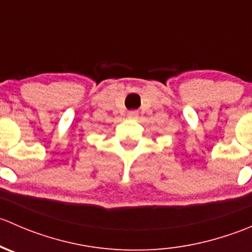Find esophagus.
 <instances>
[{"instance_id":"34e87169","label":"esophagus","mask_w":252,"mask_h":252,"mask_svg":"<svg viewBox=\"0 0 252 252\" xmlns=\"http://www.w3.org/2000/svg\"><path fill=\"white\" fill-rule=\"evenodd\" d=\"M126 116H128L129 119H136L138 118L139 113L136 111H130V112H128V114H126Z\"/></svg>"}]
</instances>
